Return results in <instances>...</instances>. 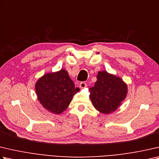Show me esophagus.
Wrapping results in <instances>:
<instances>
[{
  "label": "esophagus",
  "mask_w": 159,
  "mask_h": 159,
  "mask_svg": "<svg viewBox=\"0 0 159 159\" xmlns=\"http://www.w3.org/2000/svg\"><path fill=\"white\" fill-rule=\"evenodd\" d=\"M79 85H80V88H85L87 87V84H86V83H85V82H80Z\"/></svg>",
  "instance_id": "1"
}]
</instances>
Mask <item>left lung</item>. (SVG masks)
I'll use <instances>...</instances> for the list:
<instances>
[{"instance_id":"1","label":"left lung","mask_w":159,"mask_h":159,"mask_svg":"<svg viewBox=\"0 0 159 159\" xmlns=\"http://www.w3.org/2000/svg\"><path fill=\"white\" fill-rule=\"evenodd\" d=\"M94 86L89 88V98L94 107L103 114L116 111L125 99L127 85L120 78L107 71L98 72Z\"/></svg>"}]
</instances>
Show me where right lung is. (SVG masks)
<instances>
[{
    "label": "right lung",
    "mask_w": 159,
    "mask_h": 159,
    "mask_svg": "<svg viewBox=\"0 0 159 159\" xmlns=\"http://www.w3.org/2000/svg\"><path fill=\"white\" fill-rule=\"evenodd\" d=\"M79 90L65 70L44 74L35 84V92L40 103L55 114L65 111Z\"/></svg>",
    "instance_id": "1"
}]
</instances>
